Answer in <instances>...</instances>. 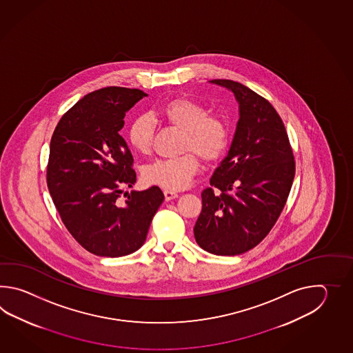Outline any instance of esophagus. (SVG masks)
<instances>
[{
	"label": "esophagus",
	"mask_w": 353,
	"mask_h": 353,
	"mask_svg": "<svg viewBox=\"0 0 353 353\" xmlns=\"http://www.w3.org/2000/svg\"><path fill=\"white\" fill-rule=\"evenodd\" d=\"M164 195H165V201H173V199H175V198H178L179 196V194L176 193V192H173V190H164Z\"/></svg>",
	"instance_id": "obj_1"
}]
</instances>
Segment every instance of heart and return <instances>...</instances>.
I'll return each instance as SVG.
<instances>
[{
  "label": "heart",
  "mask_w": 353,
  "mask_h": 353,
  "mask_svg": "<svg viewBox=\"0 0 353 353\" xmlns=\"http://www.w3.org/2000/svg\"><path fill=\"white\" fill-rule=\"evenodd\" d=\"M160 116L172 126L184 132L183 149L193 150L201 158L212 161L219 158L228 145V131L225 122L208 116L204 105L187 98H176L161 107ZM152 122L149 117H137L128 128V141L139 154L150 151ZM199 168L193 152L181 157L163 159L146 166L143 179L166 190H180L190 184Z\"/></svg>",
  "instance_id": "b5f03b06"
}]
</instances>
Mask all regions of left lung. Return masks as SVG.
I'll return each mask as SVG.
<instances>
[{"label":"left lung","instance_id":"8db88e82","mask_svg":"<svg viewBox=\"0 0 353 353\" xmlns=\"http://www.w3.org/2000/svg\"><path fill=\"white\" fill-rule=\"evenodd\" d=\"M232 92L239 121L225 158L202 192L196 243L213 255H241L257 246L278 221L295 175L284 123L269 101L246 85L213 79Z\"/></svg>","mask_w":353,"mask_h":353}]
</instances>
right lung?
Here are the masks:
<instances>
[{"instance_id":"obj_1","label":"right lung","mask_w":353,"mask_h":353,"mask_svg":"<svg viewBox=\"0 0 353 353\" xmlns=\"http://www.w3.org/2000/svg\"><path fill=\"white\" fill-rule=\"evenodd\" d=\"M148 94L107 87L78 101L54 130L46 181L68 231L87 251L121 257L141 248L164 201L159 187L132 190L134 158L120 135L125 114Z\"/></svg>"}]
</instances>
